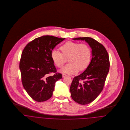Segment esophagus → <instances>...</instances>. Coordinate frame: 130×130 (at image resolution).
<instances>
[{"label": "esophagus", "mask_w": 130, "mask_h": 130, "mask_svg": "<svg viewBox=\"0 0 130 130\" xmlns=\"http://www.w3.org/2000/svg\"><path fill=\"white\" fill-rule=\"evenodd\" d=\"M67 76V75H66V74H62V76H63V77H66V76Z\"/></svg>", "instance_id": "34e87169"}]
</instances>
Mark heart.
<instances>
[{
    "label": "heart",
    "mask_w": 130,
    "mask_h": 130,
    "mask_svg": "<svg viewBox=\"0 0 130 130\" xmlns=\"http://www.w3.org/2000/svg\"><path fill=\"white\" fill-rule=\"evenodd\" d=\"M60 49L62 53L54 50L51 56L58 68H62L68 59L70 63L62 69V73L75 74L79 70H85L89 66L92 59V50L88 44L69 41L62 45Z\"/></svg>",
    "instance_id": "heart-1"
}]
</instances>
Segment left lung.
Instances as JSON below:
<instances>
[{
  "label": "left lung",
  "mask_w": 130,
  "mask_h": 130,
  "mask_svg": "<svg viewBox=\"0 0 130 130\" xmlns=\"http://www.w3.org/2000/svg\"><path fill=\"white\" fill-rule=\"evenodd\" d=\"M85 40L92 49V58L88 67L75 76L70 87L72 98L78 104L91 103L102 92L110 68L108 52L104 46L91 37H77Z\"/></svg>",
  "instance_id": "8db88e82"
}]
</instances>
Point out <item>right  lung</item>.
Listing matches in <instances>:
<instances>
[{
	"label": "right lung",
	"mask_w": 130,
	"mask_h": 130,
	"mask_svg": "<svg viewBox=\"0 0 130 130\" xmlns=\"http://www.w3.org/2000/svg\"><path fill=\"white\" fill-rule=\"evenodd\" d=\"M65 38L52 36L37 37L27 44L23 50L19 63L22 83L32 99L43 102L50 99L56 82L62 75L57 71L51 58L56 45ZM54 73L53 76H50Z\"/></svg>",
	"instance_id": "obj_1"
}]
</instances>
